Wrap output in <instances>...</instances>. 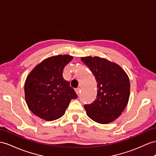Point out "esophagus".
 <instances>
[{"instance_id": "34e87169", "label": "esophagus", "mask_w": 156, "mask_h": 156, "mask_svg": "<svg viewBox=\"0 0 156 156\" xmlns=\"http://www.w3.org/2000/svg\"><path fill=\"white\" fill-rule=\"evenodd\" d=\"M75 91H76V92L78 95H79L80 94V88H76L75 90Z\"/></svg>"}]
</instances>
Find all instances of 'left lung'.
<instances>
[{"instance_id": "8db88e82", "label": "left lung", "mask_w": 156, "mask_h": 156, "mask_svg": "<svg viewBox=\"0 0 156 156\" xmlns=\"http://www.w3.org/2000/svg\"><path fill=\"white\" fill-rule=\"evenodd\" d=\"M97 82L96 99L85 105L91 119L107 124L117 119L126 107L130 95V81L121 67L105 58L98 57H82Z\"/></svg>"}]
</instances>
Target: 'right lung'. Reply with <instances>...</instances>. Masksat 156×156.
I'll return each mask as SVG.
<instances>
[{"instance_id":"add662e5","label":"right lung","mask_w":156,"mask_h":156,"mask_svg":"<svg viewBox=\"0 0 156 156\" xmlns=\"http://www.w3.org/2000/svg\"><path fill=\"white\" fill-rule=\"evenodd\" d=\"M73 57L57 55L46 58L27 77L24 86L27 105L34 115L48 121L65 114L71 99L78 95L64 80V68Z\"/></svg>"}]
</instances>
